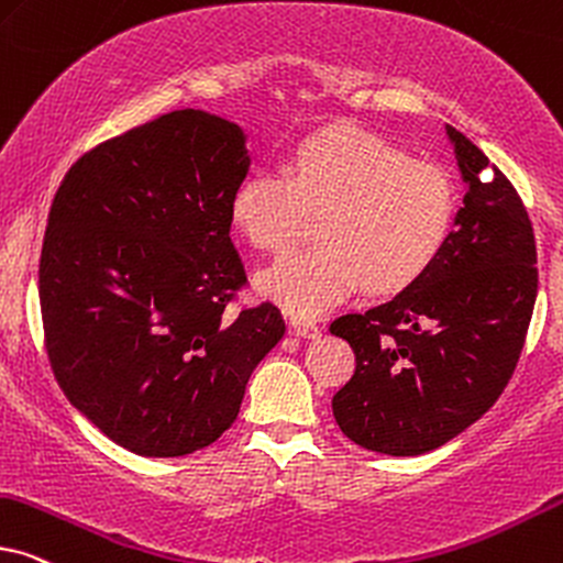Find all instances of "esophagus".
<instances>
[{
    "mask_svg": "<svg viewBox=\"0 0 563 563\" xmlns=\"http://www.w3.org/2000/svg\"><path fill=\"white\" fill-rule=\"evenodd\" d=\"M289 325H291V331H295L297 335H302V339H316V335H320V325L312 318L291 316Z\"/></svg>",
    "mask_w": 563,
    "mask_h": 563,
    "instance_id": "34e87169",
    "label": "esophagus"
}]
</instances>
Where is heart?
Listing matches in <instances>:
<instances>
[{
  "label": "heart",
  "instance_id": "1",
  "mask_svg": "<svg viewBox=\"0 0 563 563\" xmlns=\"http://www.w3.org/2000/svg\"><path fill=\"white\" fill-rule=\"evenodd\" d=\"M232 222L264 253H287L320 214V243L291 253L264 289L302 316L331 308L367 282L396 295L424 279L450 243L457 184L432 159H411L388 139L356 126L320 131L287 165L255 173L232 194Z\"/></svg>",
  "mask_w": 563,
  "mask_h": 563
}]
</instances>
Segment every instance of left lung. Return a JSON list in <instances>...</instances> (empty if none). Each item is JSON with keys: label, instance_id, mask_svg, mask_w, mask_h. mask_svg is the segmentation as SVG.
I'll list each match as a JSON object with an SVG mask.
<instances>
[{"label": "left lung", "instance_id": "8db88e82", "mask_svg": "<svg viewBox=\"0 0 563 563\" xmlns=\"http://www.w3.org/2000/svg\"><path fill=\"white\" fill-rule=\"evenodd\" d=\"M448 134L468 191L440 261L390 302L331 320V333L354 349V375L331 400L335 424L385 455L440 448L496 404L538 295L520 194L468 136Z\"/></svg>", "mask_w": 563, "mask_h": 563}]
</instances>
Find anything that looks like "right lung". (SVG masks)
Listing matches in <instances>:
<instances>
[{
    "label": "right lung",
    "mask_w": 563,
    "mask_h": 563,
    "mask_svg": "<svg viewBox=\"0 0 563 563\" xmlns=\"http://www.w3.org/2000/svg\"><path fill=\"white\" fill-rule=\"evenodd\" d=\"M243 134L173 111L87 150L48 209L38 264L43 346L69 404L136 455L180 457L238 419L279 344L282 310L243 305L230 240Z\"/></svg>",
    "instance_id": "1"
}]
</instances>
